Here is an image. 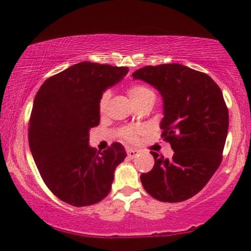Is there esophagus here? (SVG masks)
Returning a JSON list of instances; mask_svg holds the SVG:
<instances>
[{
	"mask_svg": "<svg viewBox=\"0 0 251 251\" xmlns=\"http://www.w3.org/2000/svg\"><path fill=\"white\" fill-rule=\"evenodd\" d=\"M138 154V151L135 149H127V156L129 159H134Z\"/></svg>",
	"mask_w": 251,
	"mask_h": 251,
	"instance_id": "1",
	"label": "esophagus"
}]
</instances>
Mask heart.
I'll return each mask as SVG.
<instances>
[{
  "mask_svg": "<svg viewBox=\"0 0 251 251\" xmlns=\"http://www.w3.org/2000/svg\"><path fill=\"white\" fill-rule=\"evenodd\" d=\"M127 93H128L130 100H132L133 103L137 106V104H141L142 102L147 101V100L154 98V92L152 91L151 89L148 88L147 85L143 84H135L129 87L128 90H127ZM110 98V92L109 91H104L102 93L101 98H100L99 101V107L100 109H104V107L107 106L108 101H109ZM138 132L137 128H134V127H125V128L122 129V136L126 138V140H134L136 136V134Z\"/></svg>",
  "mask_w": 251,
  "mask_h": 251,
  "instance_id": "obj_1",
  "label": "heart"
}]
</instances>
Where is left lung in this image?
Returning a JSON list of instances; mask_svg holds the SVG:
<instances>
[{
    "instance_id": "1",
    "label": "left lung",
    "mask_w": 251,
    "mask_h": 251,
    "mask_svg": "<svg viewBox=\"0 0 251 251\" xmlns=\"http://www.w3.org/2000/svg\"><path fill=\"white\" fill-rule=\"evenodd\" d=\"M132 75L161 93V136L175 152L167 159L151 151L154 167L141 175L142 185L158 201H184L204 188L222 161L229 111L221 89L181 64L144 66Z\"/></svg>"
}]
</instances>
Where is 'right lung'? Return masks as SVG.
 <instances>
[{"mask_svg": "<svg viewBox=\"0 0 251 251\" xmlns=\"http://www.w3.org/2000/svg\"><path fill=\"white\" fill-rule=\"evenodd\" d=\"M128 67L81 62L44 82L33 100L29 147L39 174L55 196L73 206L102 201L116 167L124 161L121 143L103 152L89 145V130L99 125L102 92L124 77Z\"/></svg>", "mask_w": 251, "mask_h": 251, "instance_id": "right-lung-1", "label": "right lung"}]
</instances>
